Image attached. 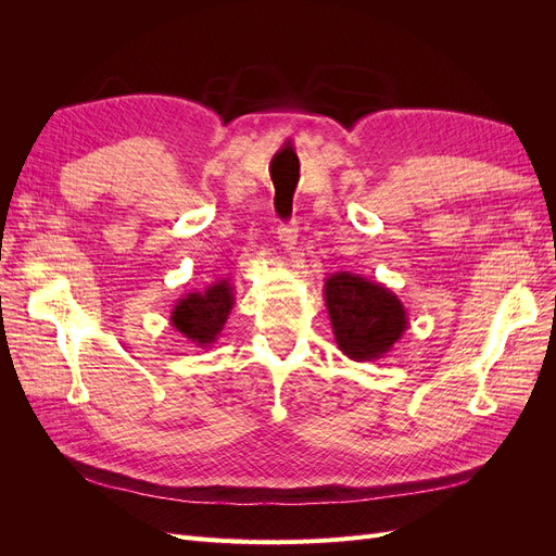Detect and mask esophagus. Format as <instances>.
<instances>
[{"label": "esophagus", "mask_w": 556, "mask_h": 556, "mask_svg": "<svg viewBox=\"0 0 556 556\" xmlns=\"http://www.w3.org/2000/svg\"><path fill=\"white\" fill-rule=\"evenodd\" d=\"M278 241H280V248L288 252V255H294V248H296V225L290 223V225H280L278 227Z\"/></svg>", "instance_id": "esophagus-1"}]
</instances>
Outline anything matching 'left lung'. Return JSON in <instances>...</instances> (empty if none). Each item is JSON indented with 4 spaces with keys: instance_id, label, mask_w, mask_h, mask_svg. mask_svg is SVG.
I'll return each mask as SVG.
<instances>
[{
    "instance_id": "1",
    "label": "left lung",
    "mask_w": 556,
    "mask_h": 556,
    "mask_svg": "<svg viewBox=\"0 0 556 556\" xmlns=\"http://www.w3.org/2000/svg\"><path fill=\"white\" fill-rule=\"evenodd\" d=\"M323 292L336 345L350 359H382L408 329L401 299L382 282L339 271L325 278Z\"/></svg>"
}]
</instances>
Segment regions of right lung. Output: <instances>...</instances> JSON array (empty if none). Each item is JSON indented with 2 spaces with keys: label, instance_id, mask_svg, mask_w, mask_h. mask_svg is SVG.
<instances>
[{
  "label": "right lung",
  "instance_id": "right-lung-1",
  "mask_svg": "<svg viewBox=\"0 0 556 556\" xmlns=\"http://www.w3.org/2000/svg\"><path fill=\"white\" fill-rule=\"evenodd\" d=\"M233 308V288L227 278L217 280L204 292H188L176 301L172 327L199 348H208L225 329Z\"/></svg>",
  "mask_w": 556,
  "mask_h": 556
}]
</instances>
